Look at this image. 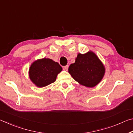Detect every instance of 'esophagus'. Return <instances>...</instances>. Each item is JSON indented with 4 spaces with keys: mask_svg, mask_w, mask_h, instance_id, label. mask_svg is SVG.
Returning a JSON list of instances; mask_svg holds the SVG:
<instances>
[{
    "mask_svg": "<svg viewBox=\"0 0 133 133\" xmlns=\"http://www.w3.org/2000/svg\"><path fill=\"white\" fill-rule=\"evenodd\" d=\"M68 68H69V66L68 65H67V66H65L63 67V70L65 71H67V70H68Z\"/></svg>",
    "mask_w": 133,
    "mask_h": 133,
    "instance_id": "1",
    "label": "esophagus"
}]
</instances>
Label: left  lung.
<instances>
[{
  "label": "left lung",
  "mask_w": 133,
  "mask_h": 133,
  "mask_svg": "<svg viewBox=\"0 0 133 133\" xmlns=\"http://www.w3.org/2000/svg\"><path fill=\"white\" fill-rule=\"evenodd\" d=\"M105 67L92 51L78 53L75 63L70 65L69 73L80 84L94 87L100 83L105 75Z\"/></svg>",
  "instance_id": "obj_1"
}]
</instances>
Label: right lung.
<instances>
[{
  "mask_svg": "<svg viewBox=\"0 0 133 133\" xmlns=\"http://www.w3.org/2000/svg\"><path fill=\"white\" fill-rule=\"evenodd\" d=\"M62 70L57 62L49 58H43L31 63L29 70V76L36 86L43 87L55 82L58 74Z\"/></svg>",
  "mask_w": 133,
  "mask_h": 133,
  "instance_id": "add662e5",
  "label": "right lung"
}]
</instances>
